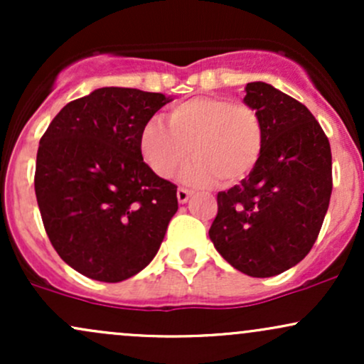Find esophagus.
<instances>
[{
    "label": "esophagus",
    "mask_w": 364,
    "mask_h": 364,
    "mask_svg": "<svg viewBox=\"0 0 364 364\" xmlns=\"http://www.w3.org/2000/svg\"><path fill=\"white\" fill-rule=\"evenodd\" d=\"M178 202L179 203H186L188 198L191 196V191L186 190V188H178Z\"/></svg>",
    "instance_id": "1"
}]
</instances>
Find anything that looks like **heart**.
Here are the masks:
<instances>
[{
  "mask_svg": "<svg viewBox=\"0 0 364 364\" xmlns=\"http://www.w3.org/2000/svg\"><path fill=\"white\" fill-rule=\"evenodd\" d=\"M139 147L157 176L171 178L190 152L185 166L186 185L203 186L219 179L235 185L258 164L263 128L258 112L246 102L228 97H191L171 107L169 123L150 118L141 127Z\"/></svg>",
  "mask_w": 364,
  "mask_h": 364,
  "instance_id": "b5f03b06",
  "label": "heart"
}]
</instances>
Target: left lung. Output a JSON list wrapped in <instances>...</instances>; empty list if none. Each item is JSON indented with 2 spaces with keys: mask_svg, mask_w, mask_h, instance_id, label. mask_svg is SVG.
Here are the masks:
<instances>
[{
  "mask_svg": "<svg viewBox=\"0 0 364 364\" xmlns=\"http://www.w3.org/2000/svg\"><path fill=\"white\" fill-rule=\"evenodd\" d=\"M245 90L262 121V156L241 185L217 193L208 236L240 272L272 277L301 262L318 237L332 195V152L304 104L265 82Z\"/></svg>",
  "mask_w": 364,
  "mask_h": 364,
  "instance_id": "obj_1",
  "label": "left lung"
}]
</instances>
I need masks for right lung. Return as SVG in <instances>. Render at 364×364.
Returning a JSON list of instances; mask_svg holds the SVG:
<instances>
[{
  "label": "right lung",
  "instance_id": "1",
  "mask_svg": "<svg viewBox=\"0 0 364 364\" xmlns=\"http://www.w3.org/2000/svg\"><path fill=\"white\" fill-rule=\"evenodd\" d=\"M169 97L102 87L66 104L39 141L36 196L49 241L72 269L121 282L152 262L178 210L176 185L144 162L139 136Z\"/></svg>",
  "mask_w": 364,
  "mask_h": 364
}]
</instances>
